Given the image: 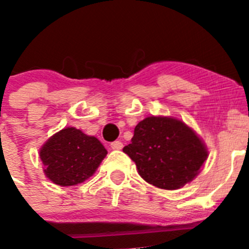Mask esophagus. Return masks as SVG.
<instances>
[{
  "mask_svg": "<svg viewBox=\"0 0 249 249\" xmlns=\"http://www.w3.org/2000/svg\"><path fill=\"white\" fill-rule=\"evenodd\" d=\"M110 147H112V149H122L123 148V142L122 141H114L110 143Z\"/></svg>",
  "mask_w": 249,
  "mask_h": 249,
  "instance_id": "obj_1",
  "label": "esophagus"
}]
</instances>
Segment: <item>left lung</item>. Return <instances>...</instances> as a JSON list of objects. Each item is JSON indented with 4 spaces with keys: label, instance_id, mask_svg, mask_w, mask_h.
<instances>
[{
    "label": "left lung",
    "instance_id": "1",
    "mask_svg": "<svg viewBox=\"0 0 249 249\" xmlns=\"http://www.w3.org/2000/svg\"><path fill=\"white\" fill-rule=\"evenodd\" d=\"M126 153L151 185L176 190L194 180L208 157L196 132L175 118L148 117L136 125Z\"/></svg>",
    "mask_w": 249,
    "mask_h": 249
}]
</instances>
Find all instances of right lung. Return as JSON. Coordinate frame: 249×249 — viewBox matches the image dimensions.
<instances>
[{"label": "right lung", "mask_w": 249, "mask_h": 249, "mask_svg": "<svg viewBox=\"0 0 249 249\" xmlns=\"http://www.w3.org/2000/svg\"><path fill=\"white\" fill-rule=\"evenodd\" d=\"M107 156V149L96 137L75 127H66L41 147L43 171L52 182L73 186L92 176Z\"/></svg>", "instance_id": "1"}]
</instances>
